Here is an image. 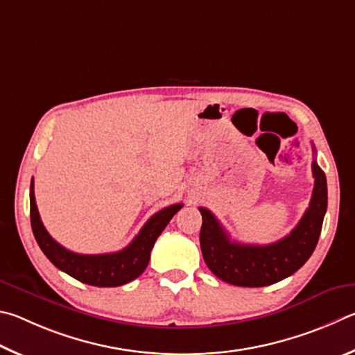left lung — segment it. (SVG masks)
Instances as JSON below:
<instances>
[{"mask_svg": "<svg viewBox=\"0 0 355 355\" xmlns=\"http://www.w3.org/2000/svg\"><path fill=\"white\" fill-rule=\"evenodd\" d=\"M312 171L315 187L306 214L293 231L276 243L243 245L231 241L216 216L206 207H200L202 257L216 277L239 287H266L291 276L307 262L318 243L327 209L326 174L316 160L312 162Z\"/></svg>", "mask_w": 355, "mask_h": 355, "instance_id": "8db88e82", "label": "left lung"}]
</instances>
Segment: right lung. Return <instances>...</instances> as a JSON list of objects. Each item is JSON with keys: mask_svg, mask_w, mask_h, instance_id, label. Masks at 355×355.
<instances>
[{"mask_svg": "<svg viewBox=\"0 0 355 355\" xmlns=\"http://www.w3.org/2000/svg\"><path fill=\"white\" fill-rule=\"evenodd\" d=\"M31 226L43 254L55 268L79 282L95 287H118L139 277L146 270L151 250L162 231L184 204H173L159 210L140 229L137 237L124 250L110 254H78L59 245L43 226L34 196V179L31 181Z\"/></svg>", "mask_w": 355, "mask_h": 355, "instance_id": "add662e5", "label": "right lung"}]
</instances>
